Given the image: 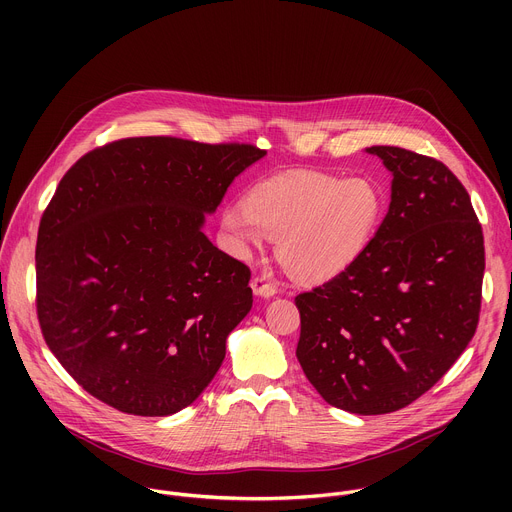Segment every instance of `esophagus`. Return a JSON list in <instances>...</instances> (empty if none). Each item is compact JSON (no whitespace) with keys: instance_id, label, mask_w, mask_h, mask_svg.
Segmentation results:
<instances>
[{"instance_id":"esophagus-1","label":"esophagus","mask_w":512,"mask_h":512,"mask_svg":"<svg viewBox=\"0 0 512 512\" xmlns=\"http://www.w3.org/2000/svg\"><path fill=\"white\" fill-rule=\"evenodd\" d=\"M251 289H253V294L259 298H273L277 294V287L269 279L259 277V275L251 279Z\"/></svg>"}]
</instances>
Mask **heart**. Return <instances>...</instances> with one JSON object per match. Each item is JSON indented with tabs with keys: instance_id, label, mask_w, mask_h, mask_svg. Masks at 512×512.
<instances>
[{
	"instance_id": "heart-1",
	"label": "heart",
	"mask_w": 512,
	"mask_h": 512,
	"mask_svg": "<svg viewBox=\"0 0 512 512\" xmlns=\"http://www.w3.org/2000/svg\"><path fill=\"white\" fill-rule=\"evenodd\" d=\"M383 214L385 198L371 178L300 172L255 184L245 202L221 210L218 225L241 257L277 237V251L294 273L322 283L364 257Z\"/></svg>"
}]
</instances>
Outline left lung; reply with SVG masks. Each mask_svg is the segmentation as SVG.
Returning a JSON list of instances; mask_svg holds the SVG:
<instances>
[{
    "instance_id": "left-lung-1",
    "label": "left lung",
    "mask_w": 512,
    "mask_h": 512,
    "mask_svg": "<svg viewBox=\"0 0 512 512\" xmlns=\"http://www.w3.org/2000/svg\"><path fill=\"white\" fill-rule=\"evenodd\" d=\"M393 174L371 249L296 298V356L326 403L383 415L440 381L472 340L484 237L462 182L433 158L373 145Z\"/></svg>"
}]
</instances>
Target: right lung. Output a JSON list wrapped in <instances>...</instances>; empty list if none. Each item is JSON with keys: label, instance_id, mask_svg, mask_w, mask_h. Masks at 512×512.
I'll use <instances>...</instances> for the list:
<instances>
[{"label": "right lung", "instance_id": "obj_1", "mask_svg": "<svg viewBox=\"0 0 512 512\" xmlns=\"http://www.w3.org/2000/svg\"><path fill=\"white\" fill-rule=\"evenodd\" d=\"M245 143L129 137L60 180L36 243L42 336L87 393L131 415L178 413L221 369L253 306L251 271L202 233Z\"/></svg>", "mask_w": 512, "mask_h": 512}]
</instances>
